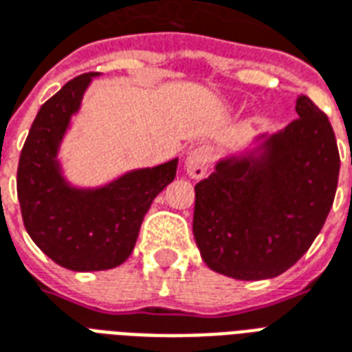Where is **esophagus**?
Instances as JSON below:
<instances>
[{"label": "esophagus", "instance_id": "obj_1", "mask_svg": "<svg viewBox=\"0 0 352 352\" xmlns=\"http://www.w3.org/2000/svg\"><path fill=\"white\" fill-rule=\"evenodd\" d=\"M212 160H214V153H212L210 147H207V145L196 147L194 151H190L188 156H186V162H184L186 173L192 179H203L207 175Z\"/></svg>", "mask_w": 352, "mask_h": 352}]
</instances>
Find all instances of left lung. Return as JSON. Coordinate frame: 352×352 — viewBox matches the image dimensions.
<instances>
[{
    "label": "left lung",
    "instance_id": "left-lung-1",
    "mask_svg": "<svg viewBox=\"0 0 352 352\" xmlns=\"http://www.w3.org/2000/svg\"><path fill=\"white\" fill-rule=\"evenodd\" d=\"M298 119L259 147L216 164L196 184L194 239L203 261L235 280H267L300 259L334 203L340 153L329 117L308 96Z\"/></svg>",
    "mask_w": 352,
    "mask_h": 352
}]
</instances>
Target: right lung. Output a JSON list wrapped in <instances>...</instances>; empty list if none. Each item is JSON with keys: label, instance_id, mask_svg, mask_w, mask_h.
<instances>
[{"label": "right lung", "instance_id": "add662e5", "mask_svg": "<svg viewBox=\"0 0 352 352\" xmlns=\"http://www.w3.org/2000/svg\"><path fill=\"white\" fill-rule=\"evenodd\" d=\"M98 72L65 83L41 106L20 153L16 190L23 226L52 261L76 272L108 270L129 259L143 216L177 173V158L134 169L100 188L67 183L59 145Z\"/></svg>", "mask_w": 352, "mask_h": 352}]
</instances>
